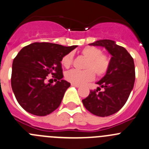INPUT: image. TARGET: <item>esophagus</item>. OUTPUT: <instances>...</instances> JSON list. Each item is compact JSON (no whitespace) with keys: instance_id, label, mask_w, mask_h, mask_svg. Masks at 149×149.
I'll return each instance as SVG.
<instances>
[{"instance_id":"obj_1","label":"esophagus","mask_w":149,"mask_h":149,"mask_svg":"<svg viewBox=\"0 0 149 149\" xmlns=\"http://www.w3.org/2000/svg\"><path fill=\"white\" fill-rule=\"evenodd\" d=\"M71 86H73V87H80V86H79V84H73V83H72V84H71Z\"/></svg>"}]
</instances>
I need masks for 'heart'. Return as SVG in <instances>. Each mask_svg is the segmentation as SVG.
Here are the masks:
<instances>
[{
  "instance_id": "obj_1",
  "label": "heart",
  "mask_w": 149,
  "mask_h": 149,
  "mask_svg": "<svg viewBox=\"0 0 149 149\" xmlns=\"http://www.w3.org/2000/svg\"><path fill=\"white\" fill-rule=\"evenodd\" d=\"M83 57L87 59L84 70H71L65 73V79L69 82L76 84H83L95 79L96 73L98 77H103L108 73L110 68V59L103 54V51L94 46H87L81 51ZM73 62L72 52L64 56L61 63L65 68L71 67Z\"/></svg>"
}]
</instances>
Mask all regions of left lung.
<instances>
[{
	"label": "left lung",
	"mask_w": 149,
	"mask_h": 149,
	"mask_svg": "<svg viewBox=\"0 0 149 149\" xmlns=\"http://www.w3.org/2000/svg\"><path fill=\"white\" fill-rule=\"evenodd\" d=\"M90 45L104 47L112 55V58L108 73L97 82L104 90L100 91V87L90 90L82 103L84 107L93 115L109 116L123 107L131 93L135 80L134 60L123 47L115 44L112 40H98Z\"/></svg>",
	"instance_id": "obj_1"
}]
</instances>
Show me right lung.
Here are the masks:
<instances>
[{
    "mask_svg": "<svg viewBox=\"0 0 149 149\" xmlns=\"http://www.w3.org/2000/svg\"><path fill=\"white\" fill-rule=\"evenodd\" d=\"M77 45L34 42L22 48L12 63L11 84L17 101L29 113L45 116L60 105L70 83L62 79L61 61ZM50 74L57 81L47 84Z\"/></svg>",
    "mask_w": 149,
    "mask_h": 149,
    "instance_id": "right-lung-1",
    "label": "right lung"
}]
</instances>
